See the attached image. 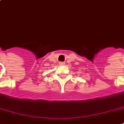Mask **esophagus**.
I'll use <instances>...</instances> for the list:
<instances>
[{
  "label": "esophagus",
  "mask_w": 124,
  "mask_h": 124,
  "mask_svg": "<svg viewBox=\"0 0 124 124\" xmlns=\"http://www.w3.org/2000/svg\"><path fill=\"white\" fill-rule=\"evenodd\" d=\"M64 62H59L60 65H64Z\"/></svg>",
  "instance_id": "1"
}]
</instances>
